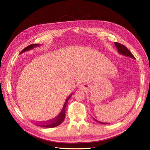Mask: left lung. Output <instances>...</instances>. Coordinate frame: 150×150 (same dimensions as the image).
<instances>
[{"mask_svg":"<svg viewBox=\"0 0 150 150\" xmlns=\"http://www.w3.org/2000/svg\"><path fill=\"white\" fill-rule=\"evenodd\" d=\"M115 46L116 47V48L117 49V51H118V52L121 54V55H123V56H127V57H129L131 58H133V59H135V57H134V56L132 54V53H131L129 50L126 48V46H125L124 45L122 44H121L118 42H115ZM95 121H96L97 122H99V123H101L102 125H104L105 123H104V122H100L99 121L96 120H95L94 118H93Z\"/></svg>","mask_w":150,"mask_h":150,"instance_id":"obj_1","label":"left lung"}]
</instances>
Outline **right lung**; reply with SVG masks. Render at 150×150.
<instances>
[{
  "label": "right lung",
  "instance_id": "right-lung-1",
  "mask_svg": "<svg viewBox=\"0 0 150 150\" xmlns=\"http://www.w3.org/2000/svg\"><path fill=\"white\" fill-rule=\"evenodd\" d=\"M40 46V44H30L29 46H28V47H26L25 48H24L22 51H21V54L23 53L25 51H29V50H31L34 49V47H39ZM72 96V94H71L69 97H68L66 100L65 101V103L64 104V106H63V108L61 110V112H60V114L57 117H56L55 118L52 119V120H50L49 121L47 122H43V123H41V122H40V123H38V122H35V125H37L38 126H41V127H44V128H54V127L57 126L59 125H61L62 122L64 121V118H65V116H66V106L67 105V103L68 102V100L71 98Z\"/></svg>",
  "mask_w": 150,
  "mask_h": 150
}]
</instances>
